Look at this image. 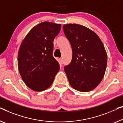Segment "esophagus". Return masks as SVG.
I'll list each match as a JSON object with an SVG mask.
<instances>
[{"label": "esophagus", "instance_id": "obj_1", "mask_svg": "<svg viewBox=\"0 0 123 123\" xmlns=\"http://www.w3.org/2000/svg\"><path fill=\"white\" fill-rule=\"evenodd\" d=\"M59 63H60V64L61 65L62 64V63H63V60H62V59L61 58H59Z\"/></svg>", "mask_w": 123, "mask_h": 123}]
</instances>
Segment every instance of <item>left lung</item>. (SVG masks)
<instances>
[{
    "mask_svg": "<svg viewBox=\"0 0 123 123\" xmlns=\"http://www.w3.org/2000/svg\"><path fill=\"white\" fill-rule=\"evenodd\" d=\"M64 34L71 43L72 58L64 70L70 85L86 92L101 82L107 65V54L100 38L90 29L78 24L63 26Z\"/></svg>",
    "mask_w": 123,
    "mask_h": 123,
    "instance_id": "obj_1",
    "label": "left lung"
}]
</instances>
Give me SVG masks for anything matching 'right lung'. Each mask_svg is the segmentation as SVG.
<instances>
[{
  "mask_svg": "<svg viewBox=\"0 0 123 123\" xmlns=\"http://www.w3.org/2000/svg\"><path fill=\"white\" fill-rule=\"evenodd\" d=\"M60 30L61 24L43 22L33 27L22 42L18 53V69L23 81L33 91L48 88L60 70L52 53L53 42Z\"/></svg>",
  "mask_w": 123,
  "mask_h": 123,
  "instance_id": "1",
  "label": "right lung"
}]
</instances>
